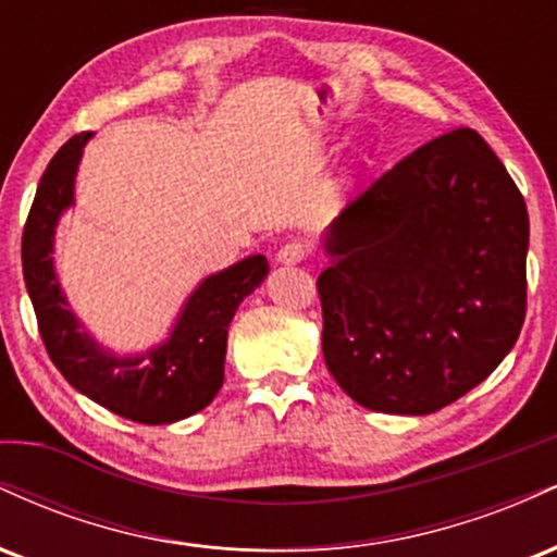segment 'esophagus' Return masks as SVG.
I'll return each mask as SVG.
<instances>
[{"mask_svg": "<svg viewBox=\"0 0 557 557\" xmlns=\"http://www.w3.org/2000/svg\"><path fill=\"white\" fill-rule=\"evenodd\" d=\"M304 257H306V248L300 246V243H296V240L285 243V246L277 251V261H280V264H287V267L300 264V261H304Z\"/></svg>", "mask_w": 557, "mask_h": 557, "instance_id": "esophagus-1", "label": "esophagus"}]
</instances>
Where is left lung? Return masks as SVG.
Instances as JSON below:
<instances>
[{"instance_id": "8db88e82", "label": "left lung", "mask_w": 557, "mask_h": 557, "mask_svg": "<svg viewBox=\"0 0 557 557\" xmlns=\"http://www.w3.org/2000/svg\"><path fill=\"white\" fill-rule=\"evenodd\" d=\"M529 214L471 127L400 159L324 233L330 374L369 411L426 417L495 372L527 317Z\"/></svg>"}]
</instances>
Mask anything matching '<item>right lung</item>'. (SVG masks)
I'll use <instances>...</instances> for the list:
<instances>
[{
	"label": "right lung",
	"instance_id": "add662e5",
	"mask_svg": "<svg viewBox=\"0 0 557 557\" xmlns=\"http://www.w3.org/2000/svg\"><path fill=\"white\" fill-rule=\"evenodd\" d=\"M94 133L73 136L38 183L23 230V280L34 304L49 359L78 393L138 424H172L207 408L225 382L227 327L243 298L264 283L267 257L240 259L203 277L181 309L164 343L146 354L120 356L83 330L54 270V233L75 203L83 146Z\"/></svg>",
	"mask_w": 557,
	"mask_h": 557
}]
</instances>
